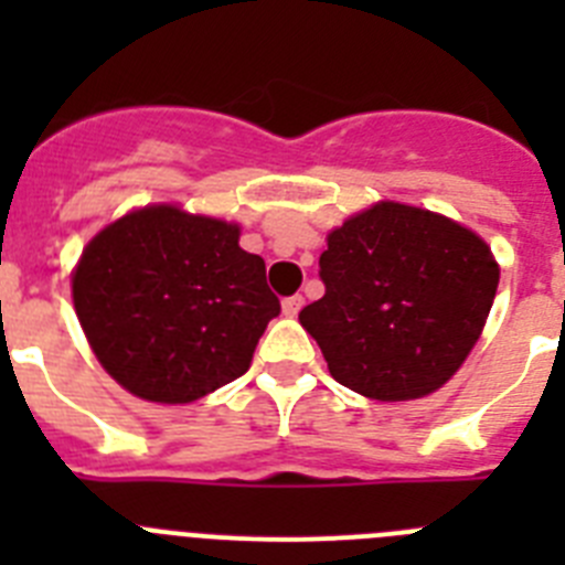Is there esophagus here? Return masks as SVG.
<instances>
[{"label":"esophagus","mask_w":565,"mask_h":565,"mask_svg":"<svg viewBox=\"0 0 565 565\" xmlns=\"http://www.w3.org/2000/svg\"><path fill=\"white\" fill-rule=\"evenodd\" d=\"M302 306H306V297H302V294H294V297L282 299V313H286V317H297V313L302 311Z\"/></svg>","instance_id":"esophagus-1"}]
</instances>
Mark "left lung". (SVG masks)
<instances>
[{"label":"left lung","mask_w":565,"mask_h":565,"mask_svg":"<svg viewBox=\"0 0 565 565\" xmlns=\"http://www.w3.org/2000/svg\"><path fill=\"white\" fill-rule=\"evenodd\" d=\"M489 246L461 223L382 201L328 234L326 297L299 311L339 384L379 402L438 391L476 348L498 291Z\"/></svg>","instance_id":"8db88e82"}]
</instances>
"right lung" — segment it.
I'll use <instances>...</instances> for the list:
<instances>
[{
  "label": "right lung",
  "mask_w": 565,
  "mask_h": 565,
  "mask_svg": "<svg viewBox=\"0 0 565 565\" xmlns=\"http://www.w3.org/2000/svg\"><path fill=\"white\" fill-rule=\"evenodd\" d=\"M73 306L104 371L132 396L186 404L248 371L279 313L237 223L143 206L89 239Z\"/></svg>",
  "instance_id": "1"
}]
</instances>
